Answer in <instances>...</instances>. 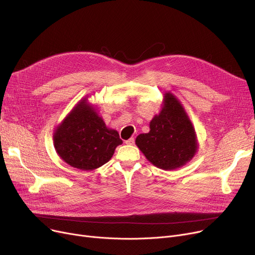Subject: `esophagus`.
Listing matches in <instances>:
<instances>
[{
  "label": "esophagus",
  "mask_w": 255,
  "mask_h": 255,
  "mask_svg": "<svg viewBox=\"0 0 255 255\" xmlns=\"http://www.w3.org/2000/svg\"><path fill=\"white\" fill-rule=\"evenodd\" d=\"M126 144H127V145H133V144H134V139H133V138H130V139L127 140V141H126Z\"/></svg>",
  "instance_id": "34e87169"
}]
</instances>
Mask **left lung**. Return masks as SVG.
I'll list each match as a JSON object with an SVG mask.
<instances>
[{
	"label": "left lung",
	"instance_id": "1",
	"mask_svg": "<svg viewBox=\"0 0 255 255\" xmlns=\"http://www.w3.org/2000/svg\"><path fill=\"white\" fill-rule=\"evenodd\" d=\"M150 130L140 133L135 145L154 166L173 170L186 165L196 155L199 143L195 128L181 101L165 92L161 110L151 120Z\"/></svg>",
	"mask_w": 255,
	"mask_h": 255
}]
</instances>
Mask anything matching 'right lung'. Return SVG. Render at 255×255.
Instances as JSON below:
<instances>
[{"mask_svg":"<svg viewBox=\"0 0 255 255\" xmlns=\"http://www.w3.org/2000/svg\"><path fill=\"white\" fill-rule=\"evenodd\" d=\"M53 142L63 161L82 170L102 166L111 159L116 147L123 144L119 131L106 126L88 95L56 126Z\"/></svg>","mask_w":255,"mask_h":255,"instance_id":"add662e5","label":"right lung"}]
</instances>
